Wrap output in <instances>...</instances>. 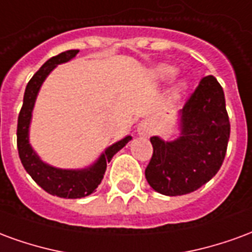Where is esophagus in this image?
Masks as SVG:
<instances>
[{"instance_id": "1", "label": "esophagus", "mask_w": 252, "mask_h": 252, "mask_svg": "<svg viewBox=\"0 0 252 252\" xmlns=\"http://www.w3.org/2000/svg\"><path fill=\"white\" fill-rule=\"evenodd\" d=\"M151 132H153V126H151V124L148 121L144 120L142 123H139V126H137V133L139 135L148 136V135H151Z\"/></svg>"}]
</instances>
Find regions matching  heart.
Here are the masks:
<instances>
[{
  "label": "heart",
  "instance_id": "obj_1",
  "mask_svg": "<svg viewBox=\"0 0 252 252\" xmlns=\"http://www.w3.org/2000/svg\"><path fill=\"white\" fill-rule=\"evenodd\" d=\"M177 68H174L173 66H169V64H158V66L154 68V78H155V81H158L160 83H169L171 82L175 77H177ZM185 90V83L181 82L177 85V88H175V92L177 93H180V92H184Z\"/></svg>",
  "mask_w": 252,
  "mask_h": 252
}]
</instances>
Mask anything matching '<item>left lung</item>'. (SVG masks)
Returning a JSON list of instances; mask_svg holds the SVG:
<instances>
[{
	"mask_svg": "<svg viewBox=\"0 0 252 252\" xmlns=\"http://www.w3.org/2000/svg\"><path fill=\"white\" fill-rule=\"evenodd\" d=\"M177 116L180 136L150 139L154 154L146 178L164 195L188 194L211 181L221 167L229 140L225 97L213 75L201 79Z\"/></svg>",
	"mask_w": 252,
	"mask_h": 252,
	"instance_id": "left-lung-1",
	"label": "left lung"
}]
</instances>
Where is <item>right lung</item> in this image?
Masks as SVG:
<instances>
[{
	"label": "right lung",
	"mask_w": 252,
	"mask_h": 252,
	"mask_svg": "<svg viewBox=\"0 0 252 252\" xmlns=\"http://www.w3.org/2000/svg\"><path fill=\"white\" fill-rule=\"evenodd\" d=\"M78 52L79 50H68L57 57H52L31 78L25 88L23 108L20 110L17 123V148L24 169L41 189L62 198H82L92 194L104 178L106 163H109L113 155L119 153L132 139V136L126 135L119 142L113 143L112 146L105 148L104 153L99 155L95 162L83 169H59L51 166L46 163L32 148L30 143V126L32 112L41 85L58 64L70 62L77 57Z\"/></svg>",
	"instance_id": "obj_1"
}]
</instances>
